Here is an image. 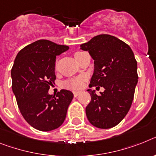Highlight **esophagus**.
Masks as SVG:
<instances>
[{"instance_id":"34e87169","label":"esophagus","mask_w":156,"mask_h":156,"mask_svg":"<svg viewBox=\"0 0 156 156\" xmlns=\"http://www.w3.org/2000/svg\"><path fill=\"white\" fill-rule=\"evenodd\" d=\"M79 94H80V91H74V97L78 96Z\"/></svg>"}]
</instances>
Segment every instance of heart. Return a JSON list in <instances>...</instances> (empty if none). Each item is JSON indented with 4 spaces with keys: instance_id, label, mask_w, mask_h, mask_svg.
I'll return each mask as SVG.
<instances>
[{
    "instance_id": "b5f03b06",
    "label": "heart",
    "mask_w": 156,
    "mask_h": 156,
    "mask_svg": "<svg viewBox=\"0 0 156 156\" xmlns=\"http://www.w3.org/2000/svg\"><path fill=\"white\" fill-rule=\"evenodd\" d=\"M84 53L85 52L81 51L76 52V53L74 54V57H75V58H78L79 56L82 55V54ZM82 81H83V79L81 78H75V79H70V80L67 81V82L65 83V86H66L67 88L70 89H79L81 88L82 86Z\"/></svg>"
}]
</instances>
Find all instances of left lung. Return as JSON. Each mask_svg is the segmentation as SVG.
I'll list each match as a JSON object with an SVG mask.
<instances>
[{
  "label": "left lung",
  "mask_w": 156,
  "mask_h": 156,
  "mask_svg": "<svg viewBox=\"0 0 156 156\" xmlns=\"http://www.w3.org/2000/svg\"><path fill=\"white\" fill-rule=\"evenodd\" d=\"M80 48L94 60L89 86L105 88L100 95L87 90L91 101L86 108V116L94 126L110 129L125 118L132 105L138 82L136 60L128 44L110 35L94 36Z\"/></svg>",
  "instance_id": "obj_1"
}]
</instances>
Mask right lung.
<instances>
[{"label": "right lung", "mask_w": 156, "mask_h": 156, "mask_svg": "<svg viewBox=\"0 0 156 156\" xmlns=\"http://www.w3.org/2000/svg\"><path fill=\"white\" fill-rule=\"evenodd\" d=\"M68 49V46L40 40L26 46L16 57L12 89L22 116L34 129L48 132L58 129L65 120L74 94L61 90L53 96L48 90L56 78V56Z\"/></svg>", "instance_id": "1"}]
</instances>
